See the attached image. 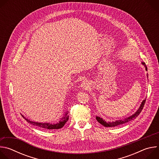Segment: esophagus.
Segmentation results:
<instances>
[{
	"label": "esophagus",
	"mask_w": 159,
	"mask_h": 159,
	"mask_svg": "<svg viewBox=\"0 0 159 159\" xmlns=\"http://www.w3.org/2000/svg\"><path fill=\"white\" fill-rule=\"evenodd\" d=\"M81 87L84 89H87L89 87V84L87 80L84 81L82 84H81Z\"/></svg>",
	"instance_id": "1"
}]
</instances>
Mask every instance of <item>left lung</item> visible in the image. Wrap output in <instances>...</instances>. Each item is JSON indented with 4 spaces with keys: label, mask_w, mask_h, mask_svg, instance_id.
<instances>
[{
    "label": "left lung",
    "mask_w": 159,
    "mask_h": 159,
    "mask_svg": "<svg viewBox=\"0 0 159 159\" xmlns=\"http://www.w3.org/2000/svg\"><path fill=\"white\" fill-rule=\"evenodd\" d=\"M142 64L143 65H145V69L147 70V66L145 65V63L144 62L142 63ZM145 101H146V99L143 100V102H142V104L141 106H140L139 109H138V111L136 112L134 115H133L132 116H129V117H128V118H126L123 120H117V121H112V122H106L104 120H103L100 117H98L97 116L96 117V120H98V121L101 123L102 125H103L105 127H115V126H118V125H122V124H125L126 123H128L131 120H134L136 118H137L139 115L140 113L141 112V111H142L143 107H144V105H145Z\"/></svg>",
    "instance_id": "1"
}]
</instances>
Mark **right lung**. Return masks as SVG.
<instances>
[{"label": "right lung", "mask_w": 159, "mask_h": 159, "mask_svg": "<svg viewBox=\"0 0 159 159\" xmlns=\"http://www.w3.org/2000/svg\"><path fill=\"white\" fill-rule=\"evenodd\" d=\"M68 113L66 112V114L65 115V116L61 118V120H60V121L57 124H50V123H37V122H33V121H31L30 120H28V119L25 118L22 115V116L30 124H32L34 126H38L42 129H60L61 128H62L65 124L66 123V122L69 120V116H67Z\"/></svg>", "instance_id": "1"}]
</instances>
